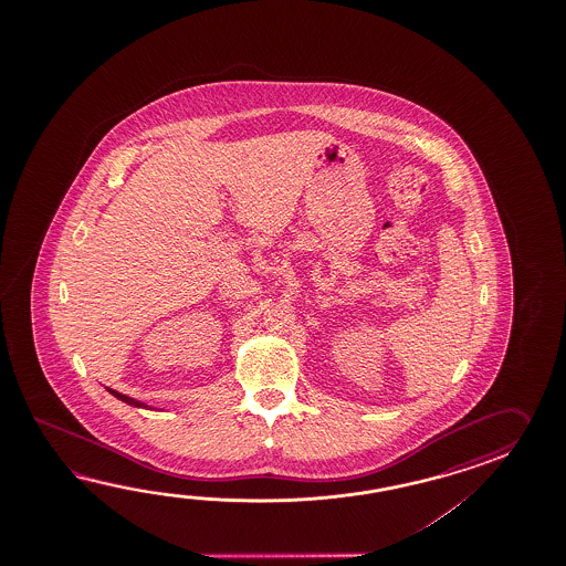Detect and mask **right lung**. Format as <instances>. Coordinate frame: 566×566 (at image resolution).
I'll return each mask as SVG.
<instances>
[{"instance_id":"obj_1","label":"right lung","mask_w":566,"mask_h":566,"mask_svg":"<svg viewBox=\"0 0 566 566\" xmlns=\"http://www.w3.org/2000/svg\"><path fill=\"white\" fill-rule=\"evenodd\" d=\"M108 392L113 395L115 398H119V400H123V402H127V405H132V407H137V409H151L149 405H145V402H142V400H135V398L132 397H125V395H120V392H117V390H113V388H107Z\"/></svg>"}]
</instances>
